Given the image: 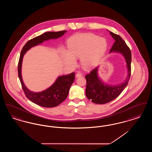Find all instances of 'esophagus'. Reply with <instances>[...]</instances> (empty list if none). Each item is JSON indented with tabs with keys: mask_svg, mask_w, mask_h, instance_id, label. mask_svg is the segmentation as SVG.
Wrapping results in <instances>:
<instances>
[{
	"mask_svg": "<svg viewBox=\"0 0 152 152\" xmlns=\"http://www.w3.org/2000/svg\"><path fill=\"white\" fill-rule=\"evenodd\" d=\"M82 73H77V74H76V77H81L82 76Z\"/></svg>",
	"mask_w": 152,
	"mask_h": 152,
	"instance_id": "esophagus-1",
	"label": "esophagus"
}]
</instances>
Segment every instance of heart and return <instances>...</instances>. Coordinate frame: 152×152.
Returning <instances> with one entry per match:
<instances>
[{"label": "heart", "instance_id": "obj_1", "mask_svg": "<svg viewBox=\"0 0 152 152\" xmlns=\"http://www.w3.org/2000/svg\"><path fill=\"white\" fill-rule=\"evenodd\" d=\"M107 48V42L104 38L92 34H81L70 38L68 50L63 48L61 55L67 65L75 66L76 58L80 57L83 66L90 68L99 63Z\"/></svg>", "mask_w": 152, "mask_h": 152}]
</instances>
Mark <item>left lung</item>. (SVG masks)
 Here are the masks:
<instances>
[{"mask_svg": "<svg viewBox=\"0 0 152 152\" xmlns=\"http://www.w3.org/2000/svg\"><path fill=\"white\" fill-rule=\"evenodd\" d=\"M109 34L115 40L110 50V53L116 52L123 55L125 60L128 75L124 82L117 85L107 84L102 81L98 75L99 66L86 75V94L87 98L92 102L99 104L108 103L117 98L127 86L130 76L132 55L130 49L119 35L110 31H109Z\"/></svg>", "mask_w": 152, "mask_h": 152, "instance_id": "1", "label": "left lung"}]
</instances>
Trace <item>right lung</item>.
I'll use <instances>...</instances> for the list:
<instances>
[{
	"label": "right lung",
	"instance_id": "1",
	"mask_svg": "<svg viewBox=\"0 0 152 152\" xmlns=\"http://www.w3.org/2000/svg\"><path fill=\"white\" fill-rule=\"evenodd\" d=\"M66 31L58 32H47L28 41L22 48L18 63V76L22 88L26 97L29 100L40 106L52 108L58 105L65 100L68 96L70 87L75 80V73L59 76L51 87L42 92H35L28 89L22 79V66L23 58L25 53L31 48L43 43L44 41L55 39L63 36Z\"/></svg>",
	"mask_w": 152,
	"mask_h": 152
}]
</instances>
